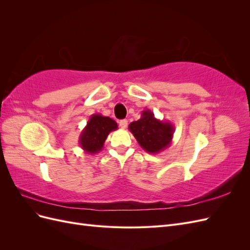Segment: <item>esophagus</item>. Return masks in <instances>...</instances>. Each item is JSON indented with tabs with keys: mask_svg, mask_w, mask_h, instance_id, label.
<instances>
[{
	"mask_svg": "<svg viewBox=\"0 0 250 250\" xmlns=\"http://www.w3.org/2000/svg\"><path fill=\"white\" fill-rule=\"evenodd\" d=\"M119 125H120L121 128H122V129H125V128L128 125V121L127 120H121L120 122H119Z\"/></svg>",
	"mask_w": 250,
	"mask_h": 250,
	"instance_id": "1",
	"label": "esophagus"
}]
</instances>
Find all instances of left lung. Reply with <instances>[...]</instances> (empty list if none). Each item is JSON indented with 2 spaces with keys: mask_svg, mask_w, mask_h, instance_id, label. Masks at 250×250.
Instances as JSON below:
<instances>
[{
  "mask_svg": "<svg viewBox=\"0 0 250 250\" xmlns=\"http://www.w3.org/2000/svg\"><path fill=\"white\" fill-rule=\"evenodd\" d=\"M140 146L148 153L156 154L171 145L174 126L169 121H161L150 109L143 110L141 119L128 126Z\"/></svg>",
  "mask_w": 250,
  "mask_h": 250,
  "instance_id": "8db88e82",
  "label": "left lung"
}]
</instances>
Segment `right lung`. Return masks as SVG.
<instances>
[{
  "label": "right lung",
  "instance_id": "1",
  "mask_svg": "<svg viewBox=\"0 0 250 250\" xmlns=\"http://www.w3.org/2000/svg\"><path fill=\"white\" fill-rule=\"evenodd\" d=\"M117 129L118 124L115 120L101 113H94L80 133V147L88 154H96L102 150L108 134Z\"/></svg>",
  "mask_w": 250,
  "mask_h": 250
}]
</instances>
